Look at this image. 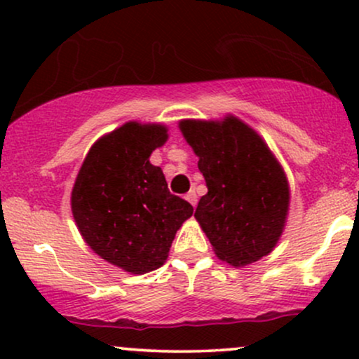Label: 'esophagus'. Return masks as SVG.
Listing matches in <instances>:
<instances>
[{
	"mask_svg": "<svg viewBox=\"0 0 359 359\" xmlns=\"http://www.w3.org/2000/svg\"><path fill=\"white\" fill-rule=\"evenodd\" d=\"M185 199H187L189 203L194 205V208H196V205H197V196H196V192H194V191L185 194Z\"/></svg>",
	"mask_w": 359,
	"mask_h": 359,
	"instance_id": "34e87169",
	"label": "esophagus"
}]
</instances>
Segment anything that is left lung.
Returning <instances> with one entry per match:
<instances>
[{
	"instance_id": "left-lung-1",
	"label": "left lung",
	"mask_w": 359,
	"mask_h": 359,
	"mask_svg": "<svg viewBox=\"0 0 359 359\" xmlns=\"http://www.w3.org/2000/svg\"><path fill=\"white\" fill-rule=\"evenodd\" d=\"M179 128L208 185L194 217L214 253L233 266L266 257L282 236L290 203L278 160L253 128L231 114L222 121L184 119Z\"/></svg>"
}]
</instances>
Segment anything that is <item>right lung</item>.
Instances as JSON below:
<instances>
[{"instance_id": "right-lung-1", "label": "right lung", "mask_w": 359, "mask_h": 359, "mask_svg": "<svg viewBox=\"0 0 359 359\" xmlns=\"http://www.w3.org/2000/svg\"><path fill=\"white\" fill-rule=\"evenodd\" d=\"M167 138L163 125L125 123L90 147L72 189V216L84 241L133 275L165 263L177 229L194 212L150 163Z\"/></svg>"}]
</instances>
